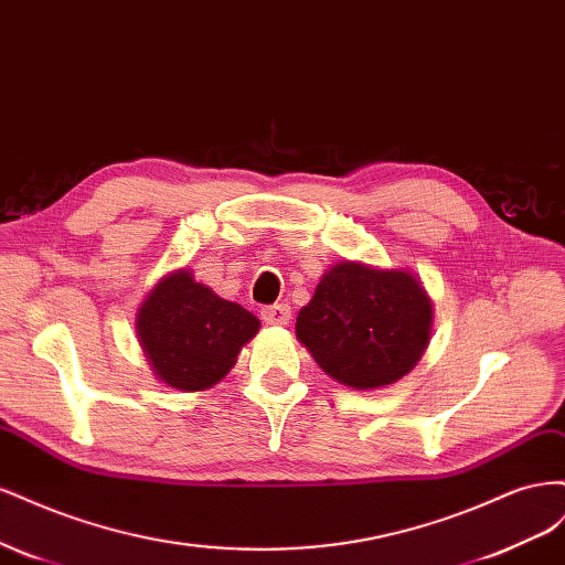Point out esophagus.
Wrapping results in <instances>:
<instances>
[{"instance_id":"obj_1","label":"esophagus","mask_w":565,"mask_h":565,"mask_svg":"<svg viewBox=\"0 0 565 565\" xmlns=\"http://www.w3.org/2000/svg\"><path fill=\"white\" fill-rule=\"evenodd\" d=\"M262 318L268 324H287L292 320V309L287 303H273V306H264L262 309Z\"/></svg>"}]
</instances>
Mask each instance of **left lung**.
Segmentation results:
<instances>
[{
    "label": "left lung",
    "instance_id": "left-lung-1",
    "mask_svg": "<svg viewBox=\"0 0 565 565\" xmlns=\"http://www.w3.org/2000/svg\"><path fill=\"white\" fill-rule=\"evenodd\" d=\"M431 328V301L405 270L344 262L297 318V337L332 380L353 388L398 382L417 365Z\"/></svg>",
    "mask_w": 565,
    "mask_h": 565
}]
</instances>
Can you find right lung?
<instances>
[{
  "label": "right lung",
  "instance_id": "add662e5",
  "mask_svg": "<svg viewBox=\"0 0 565 565\" xmlns=\"http://www.w3.org/2000/svg\"><path fill=\"white\" fill-rule=\"evenodd\" d=\"M256 330L259 320L247 309L216 297L188 270L167 276L139 311L143 351L158 377L181 391H202L226 377Z\"/></svg>",
  "mask_w": 565,
  "mask_h": 565
}]
</instances>
